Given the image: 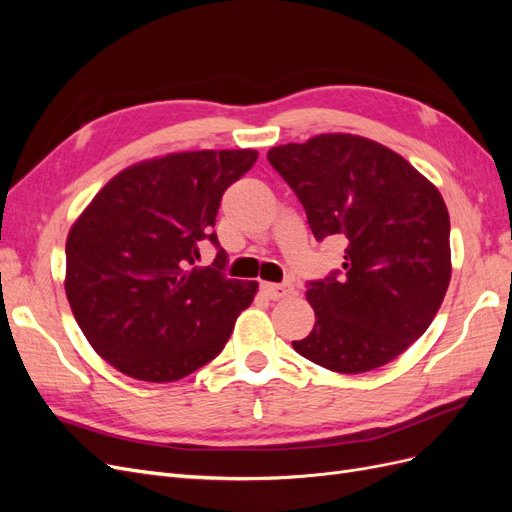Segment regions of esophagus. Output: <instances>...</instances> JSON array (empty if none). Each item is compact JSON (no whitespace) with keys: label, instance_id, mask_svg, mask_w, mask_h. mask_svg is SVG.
Returning a JSON list of instances; mask_svg holds the SVG:
<instances>
[{"label":"esophagus","instance_id":"esophagus-1","mask_svg":"<svg viewBox=\"0 0 512 512\" xmlns=\"http://www.w3.org/2000/svg\"><path fill=\"white\" fill-rule=\"evenodd\" d=\"M260 288L271 301H280L284 297H290L292 290H294L290 284H269V282H262Z\"/></svg>","mask_w":512,"mask_h":512}]
</instances>
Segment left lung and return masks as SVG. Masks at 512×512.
<instances>
[{"label": "left lung", "instance_id": "obj_1", "mask_svg": "<svg viewBox=\"0 0 512 512\" xmlns=\"http://www.w3.org/2000/svg\"><path fill=\"white\" fill-rule=\"evenodd\" d=\"M318 241H346L344 273L309 282L312 333L292 348L337 374L391 363L436 318L451 282V220L427 177L376 141L318 134L271 147Z\"/></svg>", "mask_w": 512, "mask_h": 512}]
</instances>
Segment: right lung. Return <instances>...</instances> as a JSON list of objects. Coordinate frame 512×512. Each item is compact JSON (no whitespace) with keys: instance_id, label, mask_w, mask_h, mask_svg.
<instances>
[{"instance_id":"1","label":"right lung","mask_w":512,"mask_h":512,"mask_svg":"<svg viewBox=\"0 0 512 512\" xmlns=\"http://www.w3.org/2000/svg\"><path fill=\"white\" fill-rule=\"evenodd\" d=\"M254 149L168 153L123 168L76 218L66 241V297L83 335L121 374L175 382L215 359L256 282L224 275L226 252L196 268L199 245L218 244L215 215Z\"/></svg>"}]
</instances>
